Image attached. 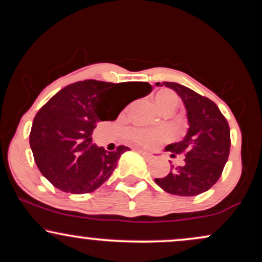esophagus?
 I'll return each instance as SVG.
<instances>
[{
	"label": "esophagus",
	"instance_id": "esophagus-1",
	"mask_svg": "<svg viewBox=\"0 0 262 262\" xmlns=\"http://www.w3.org/2000/svg\"><path fill=\"white\" fill-rule=\"evenodd\" d=\"M137 150L140 152V154H143L144 156H148V158H150V154L148 151H145V150H143V149H137Z\"/></svg>",
	"mask_w": 262,
	"mask_h": 262
}]
</instances>
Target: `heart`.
Listing matches in <instances>:
<instances>
[{"mask_svg":"<svg viewBox=\"0 0 262 262\" xmlns=\"http://www.w3.org/2000/svg\"><path fill=\"white\" fill-rule=\"evenodd\" d=\"M156 107L160 111H165L167 108L175 110L179 104V97L175 92L169 91V90H161L155 95L154 97ZM129 139L134 143L139 144L141 146H154L162 140H166L169 134L165 130H148L143 128H133L128 132Z\"/></svg>","mask_w":262,"mask_h":262,"instance_id":"1","label":"heart"}]
</instances>
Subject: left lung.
I'll use <instances>...</instances> for the list:
<instances>
[{
  "label": "left lung",
  "instance_id": "8db88e82",
  "mask_svg": "<svg viewBox=\"0 0 262 262\" xmlns=\"http://www.w3.org/2000/svg\"><path fill=\"white\" fill-rule=\"evenodd\" d=\"M162 83L181 97L187 111L188 130L181 141L165 149L172 152V158L175 154L185 156V164L172 166L167 176L155 179V182L167 193L197 196L208 191L223 172L230 150L229 124L209 98L180 83Z\"/></svg>",
  "mask_w": 262,
  "mask_h": 262
}]
</instances>
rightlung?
Here are the masks:
<instances>
[{
  "label": "right lung",
  "mask_w": 262,
  "mask_h": 262,
  "mask_svg": "<svg viewBox=\"0 0 262 262\" xmlns=\"http://www.w3.org/2000/svg\"><path fill=\"white\" fill-rule=\"evenodd\" d=\"M148 82L85 80L54 95L34 117L29 144L39 171L56 188L74 194L97 189L129 148L107 151L92 143L97 123L114 121L132 101L151 92Z\"/></svg>",
  "instance_id": "add662e5"
}]
</instances>
